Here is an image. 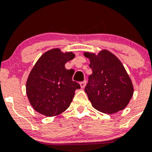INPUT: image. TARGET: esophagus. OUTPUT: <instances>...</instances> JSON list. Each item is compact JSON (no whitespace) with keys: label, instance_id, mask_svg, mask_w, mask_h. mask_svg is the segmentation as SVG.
<instances>
[{"label":"esophagus","instance_id":"obj_1","mask_svg":"<svg viewBox=\"0 0 152 152\" xmlns=\"http://www.w3.org/2000/svg\"><path fill=\"white\" fill-rule=\"evenodd\" d=\"M80 86H81V88H85V85H86V81H83V82H81L80 83Z\"/></svg>","mask_w":152,"mask_h":152}]
</instances>
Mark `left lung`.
Returning <instances> with one entry per match:
<instances>
[{
  "label": "left lung",
  "mask_w": 152,
  "mask_h": 152,
  "mask_svg": "<svg viewBox=\"0 0 152 152\" xmlns=\"http://www.w3.org/2000/svg\"><path fill=\"white\" fill-rule=\"evenodd\" d=\"M84 56L89 58L93 72L85 88L93 107L107 114L123 110L133 96L134 87L120 59L107 50L97 55L85 52Z\"/></svg>",
  "instance_id": "1"
}]
</instances>
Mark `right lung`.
<instances>
[{"label":"right lung","mask_w":152,"mask_h":152,"mask_svg":"<svg viewBox=\"0 0 152 152\" xmlns=\"http://www.w3.org/2000/svg\"><path fill=\"white\" fill-rule=\"evenodd\" d=\"M74 57L72 52L54 48L39 58L26 84V95L34 110L46 117H54L68 108L75 91L80 88L72 80L74 70L64 67Z\"/></svg>","instance_id":"obj_1"}]
</instances>
